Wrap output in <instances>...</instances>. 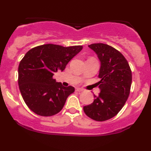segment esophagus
Masks as SVG:
<instances>
[{"label":"esophagus","mask_w":151,"mask_h":151,"mask_svg":"<svg viewBox=\"0 0 151 151\" xmlns=\"http://www.w3.org/2000/svg\"><path fill=\"white\" fill-rule=\"evenodd\" d=\"M83 90H84V89H81V88H79V87L76 88V91H82Z\"/></svg>","instance_id":"34e87169"}]
</instances>
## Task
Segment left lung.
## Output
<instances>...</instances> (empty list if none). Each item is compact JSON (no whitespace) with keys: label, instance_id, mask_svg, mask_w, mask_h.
I'll return each mask as SVG.
<instances>
[{"label":"left lung","instance_id":"obj_1","mask_svg":"<svg viewBox=\"0 0 151 151\" xmlns=\"http://www.w3.org/2000/svg\"><path fill=\"white\" fill-rule=\"evenodd\" d=\"M89 47L96 52L101 62L98 85L101 92L91 104L84 106L86 115L97 121L115 116L128 99L132 82V72L126 59L113 47L94 43Z\"/></svg>","mask_w":151,"mask_h":151}]
</instances>
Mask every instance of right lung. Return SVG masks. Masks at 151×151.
Listing matches in <instances>:
<instances>
[{"instance_id":"right-lung-1","label":"right lung","mask_w":151,"mask_h":151,"mask_svg":"<svg viewBox=\"0 0 151 151\" xmlns=\"http://www.w3.org/2000/svg\"><path fill=\"white\" fill-rule=\"evenodd\" d=\"M81 45L65 47L46 44L32 48L18 67V85L26 105L42 116L57 114L63 108L72 86H63L53 79L55 72L66 65L82 50Z\"/></svg>"}]
</instances>
